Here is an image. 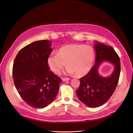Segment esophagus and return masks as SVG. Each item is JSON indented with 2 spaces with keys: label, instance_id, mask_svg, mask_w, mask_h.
<instances>
[{
  "label": "esophagus",
  "instance_id": "34e87169",
  "mask_svg": "<svg viewBox=\"0 0 133 133\" xmlns=\"http://www.w3.org/2000/svg\"><path fill=\"white\" fill-rule=\"evenodd\" d=\"M69 80H70V78H69L65 77V78H62V81H69Z\"/></svg>",
  "mask_w": 133,
  "mask_h": 133
}]
</instances>
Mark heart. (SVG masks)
<instances>
[{"mask_svg":"<svg viewBox=\"0 0 133 133\" xmlns=\"http://www.w3.org/2000/svg\"><path fill=\"white\" fill-rule=\"evenodd\" d=\"M95 58L93 49L83 44H68L58 50V54L48 58V65L53 72L59 74L67 65V71L77 76H83L89 72Z\"/></svg>","mask_w":133,"mask_h":133,"instance_id":"1","label":"heart"}]
</instances>
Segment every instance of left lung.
<instances>
[{"mask_svg":"<svg viewBox=\"0 0 133 133\" xmlns=\"http://www.w3.org/2000/svg\"><path fill=\"white\" fill-rule=\"evenodd\" d=\"M95 65L87 75L81 78L79 87L76 90L79 100L90 107L100 106L110 99L117 86L121 72L120 58L114 48L99 43L95 44ZM104 61H109L115 66L114 72L107 77H102L97 72L99 65Z\"/></svg>","mask_w":133,"mask_h":133,"instance_id":"8db88e82","label":"left lung"}]
</instances>
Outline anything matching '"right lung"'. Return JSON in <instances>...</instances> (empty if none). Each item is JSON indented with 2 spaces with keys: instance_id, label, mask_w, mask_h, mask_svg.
Listing matches in <instances>:
<instances>
[{
  "instance_id": "right-lung-1",
  "label": "right lung",
  "mask_w": 133,
  "mask_h": 133,
  "mask_svg": "<svg viewBox=\"0 0 133 133\" xmlns=\"http://www.w3.org/2000/svg\"><path fill=\"white\" fill-rule=\"evenodd\" d=\"M51 42H34L19 51L12 67L14 84L24 101L42 109L57 94L61 79L49 71L48 60L52 51Z\"/></svg>"
}]
</instances>
